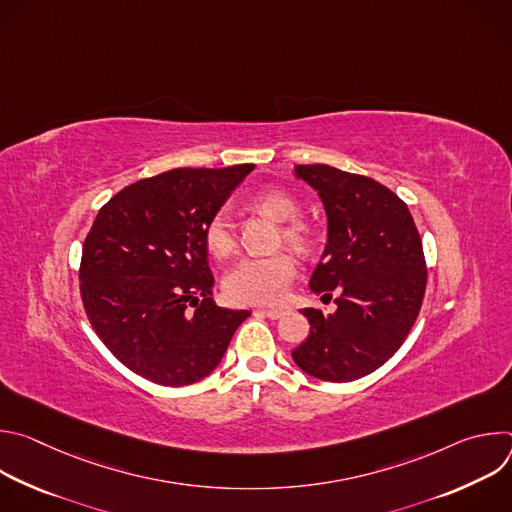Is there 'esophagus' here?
<instances>
[{
	"label": "esophagus",
	"instance_id": "34e87169",
	"mask_svg": "<svg viewBox=\"0 0 512 512\" xmlns=\"http://www.w3.org/2000/svg\"><path fill=\"white\" fill-rule=\"evenodd\" d=\"M261 314H263V316H267L269 320H279V318H283V314H285V312H283V310H271V308H263V310H261Z\"/></svg>",
	"mask_w": 512,
	"mask_h": 512
}]
</instances>
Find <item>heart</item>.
I'll list each match as a JSON object with an SVG mask.
<instances>
[{"mask_svg":"<svg viewBox=\"0 0 512 512\" xmlns=\"http://www.w3.org/2000/svg\"><path fill=\"white\" fill-rule=\"evenodd\" d=\"M255 206L283 223L281 237L289 247L308 249L312 245V229L298 221L300 202L285 190L267 188L255 196ZM204 245L216 259H227L235 253L237 233L231 212L216 210L204 225ZM298 271L296 259L289 253H273L261 257H243L223 279V291L233 304H279Z\"/></svg>","mask_w":512,"mask_h":512,"instance_id":"1","label":"heart"}]
</instances>
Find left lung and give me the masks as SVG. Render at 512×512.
Segmentation results:
<instances>
[{
	"mask_svg": "<svg viewBox=\"0 0 512 512\" xmlns=\"http://www.w3.org/2000/svg\"><path fill=\"white\" fill-rule=\"evenodd\" d=\"M326 210V247L310 289L336 310L304 308L310 336L291 358L310 377L348 383L367 377L403 344L417 320L427 269L407 204L373 178L326 164L296 166Z\"/></svg>",
	"mask_w": 512,
	"mask_h": 512,
	"instance_id": "8db88e82",
	"label": "left lung"
}]
</instances>
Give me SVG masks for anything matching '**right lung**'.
Here are the masks:
<instances>
[{"instance_id":"1","label":"right lung","mask_w":512,"mask_h":512,"mask_svg":"<svg viewBox=\"0 0 512 512\" xmlns=\"http://www.w3.org/2000/svg\"><path fill=\"white\" fill-rule=\"evenodd\" d=\"M253 168H176L129 184L99 210L83 245L81 296L97 336L135 375L164 387L208 377L251 316L214 306L202 233Z\"/></svg>"}]
</instances>
